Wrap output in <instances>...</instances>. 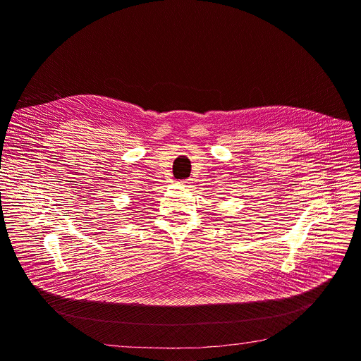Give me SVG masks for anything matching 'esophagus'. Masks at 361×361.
Returning a JSON list of instances; mask_svg holds the SVG:
<instances>
[{"instance_id":"34e87169","label":"esophagus","mask_w":361,"mask_h":361,"mask_svg":"<svg viewBox=\"0 0 361 361\" xmlns=\"http://www.w3.org/2000/svg\"><path fill=\"white\" fill-rule=\"evenodd\" d=\"M191 181H193V180H191V178H187V180H180V181H178V184H180V185H190V184H191Z\"/></svg>"}]
</instances>
